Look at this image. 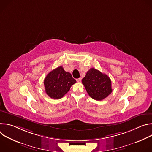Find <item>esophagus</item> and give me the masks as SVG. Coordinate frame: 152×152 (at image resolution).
I'll return each instance as SVG.
<instances>
[{
	"mask_svg": "<svg viewBox=\"0 0 152 152\" xmlns=\"http://www.w3.org/2000/svg\"><path fill=\"white\" fill-rule=\"evenodd\" d=\"M76 80H77V82H81V80H82V78H79V79H76Z\"/></svg>",
	"mask_w": 152,
	"mask_h": 152,
	"instance_id": "obj_1",
	"label": "esophagus"
}]
</instances>
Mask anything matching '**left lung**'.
<instances>
[{"label": "left lung", "instance_id": "8db88e82", "mask_svg": "<svg viewBox=\"0 0 152 152\" xmlns=\"http://www.w3.org/2000/svg\"><path fill=\"white\" fill-rule=\"evenodd\" d=\"M82 83L89 96L96 100L105 99L113 91L110 78L94 68L87 72Z\"/></svg>", "mask_w": 152, "mask_h": 152}]
</instances>
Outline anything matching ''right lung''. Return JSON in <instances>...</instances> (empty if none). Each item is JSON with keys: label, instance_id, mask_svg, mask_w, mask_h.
<instances>
[{"label": "right lung", "instance_id": "add662e5", "mask_svg": "<svg viewBox=\"0 0 152 152\" xmlns=\"http://www.w3.org/2000/svg\"><path fill=\"white\" fill-rule=\"evenodd\" d=\"M76 82L72 75L60 66L48 73L45 77V91L50 98L59 99L66 94Z\"/></svg>", "mask_w": 152, "mask_h": 152}]
</instances>
